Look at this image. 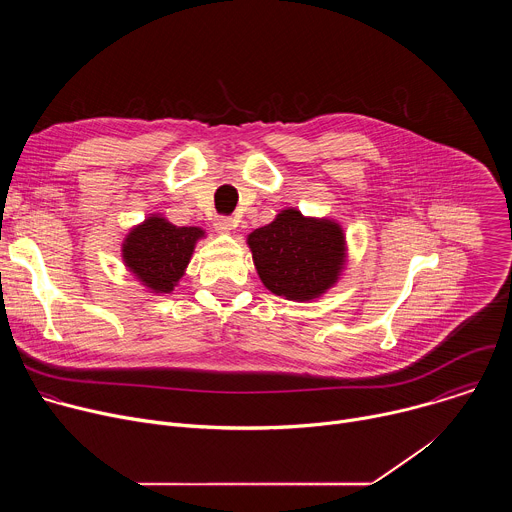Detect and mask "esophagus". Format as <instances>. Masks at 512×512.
I'll return each mask as SVG.
<instances>
[{"instance_id":"esophagus-1","label":"esophagus","mask_w":512,"mask_h":512,"mask_svg":"<svg viewBox=\"0 0 512 512\" xmlns=\"http://www.w3.org/2000/svg\"><path fill=\"white\" fill-rule=\"evenodd\" d=\"M214 229L218 231V233H231L233 229H235V221L233 218H229V216H216L214 218Z\"/></svg>"}]
</instances>
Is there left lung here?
<instances>
[{"label": "left lung", "instance_id": "8db88e82", "mask_svg": "<svg viewBox=\"0 0 512 512\" xmlns=\"http://www.w3.org/2000/svg\"><path fill=\"white\" fill-rule=\"evenodd\" d=\"M259 279L271 294L312 302L332 289L346 269L348 245L334 218L283 208L273 221L247 235Z\"/></svg>", "mask_w": 512, "mask_h": 512}]
</instances>
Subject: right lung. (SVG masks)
<instances>
[{
	"label": "right lung",
	"mask_w": 512,
	"mask_h": 512,
	"mask_svg": "<svg viewBox=\"0 0 512 512\" xmlns=\"http://www.w3.org/2000/svg\"><path fill=\"white\" fill-rule=\"evenodd\" d=\"M204 237L200 227H176L164 214L154 212L129 229L121 243V259L150 294H172L186 273L196 243Z\"/></svg>",
	"instance_id": "obj_1"
}]
</instances>
